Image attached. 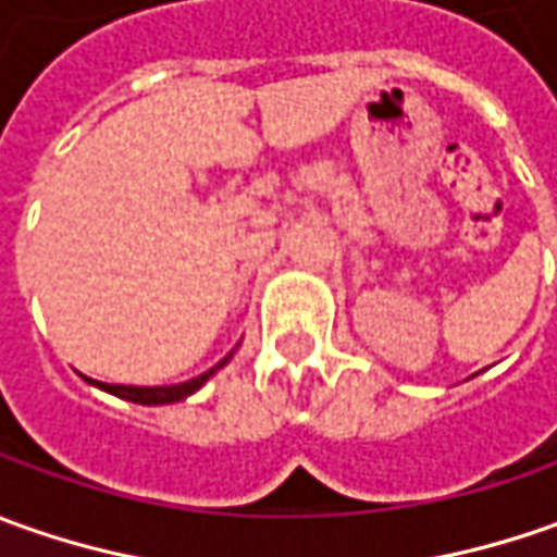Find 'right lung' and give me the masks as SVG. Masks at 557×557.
Here are the masks:
<instances>
[{
  "instance_id": "obj_1",
  "label": "right lung",
  "mask_w": 557,
  "mask_h": 557,
  "mask_svg": "<svg viewBox=\"0 0 557 557\" xmlns=\"http://www.w3.org/2000/svg\"><path fill=\"white\" fill-rule=\"evenodd\" d=\"M232 359V354L220 359L210 372L198 374V377H191V381H183V384H166V387H133V384H101V381H92L96 387L101 391H108V394L120 396V399H129V403H139V406H163V403H180L185 396H191L195 391H201L203 384L213 377V374L223 369L225 362Z\"/></svg>"
}]
</instances>
